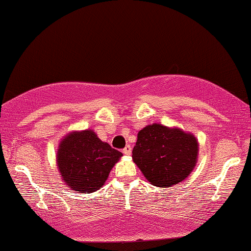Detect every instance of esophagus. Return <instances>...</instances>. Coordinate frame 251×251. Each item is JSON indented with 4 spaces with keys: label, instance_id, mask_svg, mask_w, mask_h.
I'll return each mask as SVG.
<instances>
[{
    "label": "esophagus",
    "instance_id": "34e87169",
    "mask_svg": "<svg viewBox=\"0 0 251 251\" xmlns=\"http://www.w3.org/2000/svg\"><path fill=\"white\" fill-rule=\"evenodd\" d=\"M123 153L126 155H129L130 153H132V147H130V145H126L124 150H123Z\"/></svg>",
    "mask_w": 251,
    "mask_h": 251
}]
</instances>
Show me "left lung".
I'll use <instances>...</instances> for the list:
<instances>
[{"label": "left lung", "instance_id": "1", "mask_svg": "<svg viewBox=\"0 0 251 251\" xmlns=\"http://www.w3.org/2000/svg\"><path fill=\"white\" fill-rule=\"evenodd\" d=\"M197 153L198 143L192 134L153 124L138 132L132 158L153 186L168 187L188 177Z\"/></svg>", "mask_w": 251, "mask_h": 251}]
</instances>
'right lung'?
Returning <instances> with one entry per match:
<instances>
[{
  "label": "right lung",
  "mask_w": 251,
  "mask_h": 251,
  "mask_svg": "<svg viewBox=\"0 0 251 251\" xmlns=\"http://www.w3.org/2000/svg\"><path fill=\"white\" fill-rule=\"evenodd\" d=\"M123 154L100 141L92 130L71 133L59 144L57 164L71 190L92 193L101 188Z\"/></svg>",
  "instance_id": "right-lung-1"
}]
</instances>
